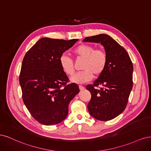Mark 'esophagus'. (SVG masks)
I'll list each match as a JSON object with an SVG mask.
<instances>
[{"instance_id":"obj_1","label":"esophagus","mask_w":151,"mask_h":151,"mask_svg":"<svg viewBox=\"0 0 151 151\" xmlns=\"http://www.w3.org/2000/svg\"><path fill=\"white\" fill-rule=\"evenodd\" d=\"M79 88H80V91H83V90H84L85 87L81 86V85H79Z\"/></svg>"}]
</instances>
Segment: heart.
Returning a JSON list of instances; mask_svg holds the SVG:
<instances>
[{
	"label": "heart",
	"mask_w": 151,
	"mask_h": 151,
	"mask_svg": "<svg viewBox=\"0 0 151 151\" xmlns=\"http://www.w3.org/2000/svg\"><path fill=\"white\" fill-rule=\"evenodd\" d=\"M73 54L77 58L84 59L81 72L73 76L70 80L77 84L90 81L93 75L97 77L102 74L107 64V56L104 50L98 49L89 45H81L73 50ZM60 64L62 70L68 75L74 74L75 68L73 60L65 55L60 58Z\"/></svg>",
	"instance_id": "heart-1"
}]
</instances>
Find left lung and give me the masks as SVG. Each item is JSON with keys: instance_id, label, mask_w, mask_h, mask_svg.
<instances>
[{"instance_id": "1", "label": "left lung", "mask_w": 151, "mask_h": 151, "mask_svg": "<svg viewBox=\"0 0 151 151\" xmlns=\"http://www.w3.org/2000/svg\"><path fill=\"white\" fill-rule=\"evenodd\" d=\"M83 42L100 43L107 56L104 71L86 88L91 98L88 104L90 114L95 119L107 121L115 118L125 110L132 89L133 65L124 48L105 34L85 37ZM102 88L98 90L96 86Z\"/></svg>"}]
</instances>
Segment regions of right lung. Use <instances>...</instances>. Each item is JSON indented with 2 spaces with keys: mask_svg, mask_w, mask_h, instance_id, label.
<instances>
[{
  "mask_svg": "<svg viewBox=\"0 0 151 151\" xmlns=\"http://www.w3.org/2000/svg\"><path fill=\"white\" fill-rule=\"evenodd\" d=\"M78 41L43 37L24 57L19 76L22 100L33 118L43 125L64 120L70 102L79 93L76 84L66 85L68 78L60 64L63 53Z\"/></svg>",
  "mask_w": 151,
  "mask_h": 151,
  "instance_id": "right-lung-1",
  "label": "right lung"
}]
</instances>
